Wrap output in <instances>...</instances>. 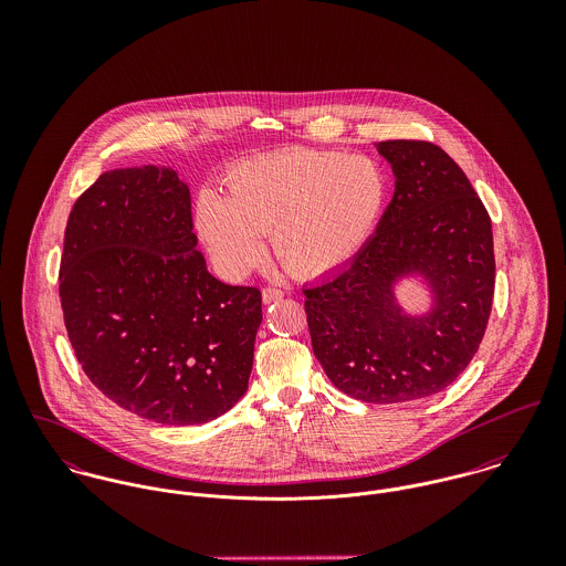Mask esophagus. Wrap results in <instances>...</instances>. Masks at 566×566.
<instances>
[{
	"label": "esophagus",
	"mask_w": 566,
	"mask_h": 566,
	"mask_svg": "<svg viewBox=\"0 0 566 566\" xmlns=\"http://www.w3.org/2000/svg\"><path fill=\"white\" fill-rule=\"evenodd\" d=\"M261 296H263V303L270 305V303H279L285 296V292L279 290V287H263Z\"/></svg>",
	"instance_id": "obj_1"
}]
</instances>
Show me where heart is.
<instances>
[{
  "label": "heart",
  "instance_id": "1",
  "mask_svg": "<svg viewBox=\"0 0 566 566\" xmlns=\"http://www.w3.org/2000/svg\"><path fill=\"white\" fill-rule=\"evenodd\" d=\"M388 196L384 169L364 155L287 148L235 165L224 198L202 191L196 229L231 274L263 259L261 238L294 279L348 263L373 233Z\"/></svg>",
  "mask_w": 566,
  "mask_h": 566
}]
</instances>
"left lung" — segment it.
Here are the masks:
<instances>
[{"label":"left lung","mask_w":566,"mask_h":566,"mask_svg":"<svg viewBox=\"0 0 566 566\" xmlns=\"http://www.w3.org/2000/svg\"><path fill=\"white\" fill-rule=\"evenodd\" d=\"M395 196L377 233L335 274L303 290L314 355L344 395L405 403L451 386L478 353L494 294L492 224L467 174L429 142L377 144ZM418 273L432 307L405 315L399 277Z\"/></svg>","instance_id":"1"}]
</instances>
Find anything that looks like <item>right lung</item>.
<instances>
[{"label":"right lung","mask_w":566,"mask_h":566,"mask_svg":"<svg viewBox=\"0 0 566 566\" xmlns=\"http://www.w3.org/2000/svg\"><path fill=\"white\" fill-rule=\"evenodd\" d=\"M171 167L104 171L76 200L61 305L88 381L161 424L209 422L248 390L261 292L209 274Z\"/></svg>","instance_id":"add662e5"}]
</instances>
